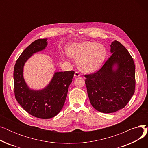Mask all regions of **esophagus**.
<instances>
[{"label":"esophagus","instance_id":"obj_1","mask_svg":"<svg viewBox=\"0 0 148 148\" xmlns=\"http://www.w3.org/2000/svg\"><path fill=\"white\" fill-rule=\"evenodd\" d=\"M80 75V74L78 72V71H75V74H74V77H78Z\"/></svg>","mask_w":148,"mask_h":148}]
</instances>
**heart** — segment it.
<instances>
[{"label": "heart", "mask_w": 148, "mask_h": 148, "mask_svg": "<svg viewBox=\"0 0 148 148\" xmlns=\"http://www.w3.org/2000/svg\"><path fill=\"white\" fill-rule=\"evenodd\" d=\"M66 52L73 58L79 59L77 65L85 73L97 71L102 65L106 55V50L103 45L90 41L69 45Z\"/></svg>", "instance_id": "obj_1"}]
</instances>
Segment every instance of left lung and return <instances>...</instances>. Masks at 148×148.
Wrapping results in <instances>:
<instances>
[{
  "instance_id": "8db88e82",
  "label": "left lung",
  "mask_w": 148,
  "mask_h": 148,
  "mask_svg": "<svg viewBox=\"0 0 148 148\" xmlns=\"http://www.w3.org/2000/svg\"><path fill=\"white\" fill-rule=\"evenodd\" d=\"M112 53L98 71L85 74V84L90 104L104 113L117 112L125 107L135 91V65L133 58L121 43L110 45ZM118 65L116 70L114 64Z\"/></svg>"
}]
</instances>
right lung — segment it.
Masks as SVG:
<instances>
[{
	"label": "right lung",
	"mask_w": 148,
	"mask_h": 148,
	"mask_svg": "<svg viewBox=\"0 0 148 148\" xmlns=\"http://www.w3.org/2000/svg\"><path fill=\"white\" fill-rule=\"evenodd\" d=\"M47 45V38L38 39L31 43L17 60L14 69V94L20 105L30 114L36 118L49 119L61 110L67 96L68 86L71 83L74 71L58 72L50 84L41 90L29 89L23 76L26 61Z\"/></svg>",
	"instance_id": "add662e5"
}]
</instances>
